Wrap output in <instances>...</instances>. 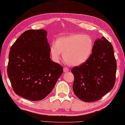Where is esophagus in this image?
<instances>
[{
    "label": "esophagus",
    "instance_id": "esophagus-1",
    "mask_svg": "<svg viewBox=\"0 0 125 125\" xmlns=\"http://www.w3.org/2000/svg\"><path fill=\"white\" fill-rule=\"evenodd\" d=\"M63 72H64L65 73H66V72H68V71H69V69H68V68L67 67H64V68H63Z\"/></svg>",
    "mask_w": 125,
    "mask_h": 125
}]
</instances>
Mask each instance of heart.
Returning a JSON list of instances; mask_svg holds the SVG:
<instances>
[{
  "instance_id": "heart-1",
  "label": "heart",
  "mask_w": 125,
  "mask_h": 125,
  "mask_svg": "<svg viewBox=\"0 0 125 125\" xmlns=\"http://www.w3.org/2000/svg\"><path fill=\"white\" fill-rule=\"evenodd\" d=\"M94 42L90 36L75 33L58 38L51 44L50 51L53 60L59 62L61 53L67 64L77 66L86 62L92 54Z\"/></svg>"
}]
</instances>
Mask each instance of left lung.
<instances>
[{
    "instance_id": "obj_1",
    "label": "left lung",
    "mask_w": 125,
    "mask_h": 125,
    "mask_svg": "<svg viewBox=\"0 0 125 125\" xmlns=\"http://www.w3.org/2000/svg\"><path fill=\"white\" fill-rule=\"evenodd\" d=\"M116 70L111 43L104 36L96 39L90 58L72 69L74 76V94L84 102L98 101L113 89Z\"/></svg>"
}]
</instances>
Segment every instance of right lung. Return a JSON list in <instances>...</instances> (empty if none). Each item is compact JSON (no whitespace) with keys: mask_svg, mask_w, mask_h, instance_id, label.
<instances>
[{"mask_svg":"<svg viewBox=\"0 0 125 125\" xmlns=\"http://www.w3.org/2000/svg\"><path fill=\"white\" fill-rule=\"evenodd\" d=\"M44 30H29L12 45L7 74L17 95L31 101L45 98L63 73L62 67L50 59Z\"/></svg>","mask_w":125,"mask_h":125,"instance_id":"1","label":"right lung"}]
</instances>
